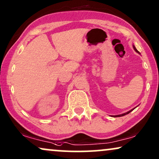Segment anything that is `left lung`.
<instances>
[{"label": "left lung", "instance_id": "obj_1", "mask_svg": "<svg viewBox=\"0 0 159 159\" xmlns=\"http://www.w3.org/2000/svg\"><path fill=\"white\" fill-rule=\"evenodd\" d=\"M133 47H134V50L135 51H136V52H138L139 53V52H137V50L136 49V48H135L134 47V46H133ZM131 111H129V112H127V113H124V114H121V115H118V116H114V117H120V116H125L126 115V114H128V113H130V112Z\"/></svg>", "mask_w": 159, "mask_h": 159}]
</instances>
